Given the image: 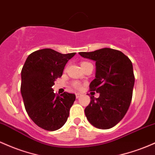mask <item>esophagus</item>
Listing matches in <instances>:
<instances>
[{"mask_svg":"<svg viewBox=\"0 0 155 155\" xmlns=\"http://www.w3.org/2000/svg\"><path fill=\"white\" fill-rule=\"evenodd\" d=\"M81 93H76V98H79V97L81 96Z\"/></svg>","mask_w":155,"mask_h":155,"instance_id":"1","label":"esophagus"}]
</instances>
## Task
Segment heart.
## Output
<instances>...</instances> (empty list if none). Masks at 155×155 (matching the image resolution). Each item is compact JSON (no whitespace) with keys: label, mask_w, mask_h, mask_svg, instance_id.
<instances>
[{"label":"heart","mask_w":155,"mask_h":155,"mask_svg":"<svg viewBox=\"0 0 155 155\" xmlns=\"http://www.w3.org/2000/svg\"><path fill=\"white\" fill-rule=\"evenodd\" d=\"M84 63H88V62H81V64H84ZM75 87H79V84H75Z\"/></svg>","instance_id":"heart-1"}]
</instances>
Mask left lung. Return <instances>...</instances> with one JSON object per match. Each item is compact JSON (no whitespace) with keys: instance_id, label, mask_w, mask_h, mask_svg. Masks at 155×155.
<instances>
[{"instance_id":"obj_1","label":"left lung","mask_w":155,"mask_h":155,"mask_svg":"<svg viewBox=\"0 0 155 155\" xmlns=\"http://www.w3.org/2000/svg\"><path fill=\"white\" fill-rule=\"evenodd\" d=\"M79 54L96 62L90 89L99 97L91 96L84 110L87 119L96 128L108 130L122 120L130 107L135 84L132 63L121 51L109 48Z\"/></svg>"}]
</instances>
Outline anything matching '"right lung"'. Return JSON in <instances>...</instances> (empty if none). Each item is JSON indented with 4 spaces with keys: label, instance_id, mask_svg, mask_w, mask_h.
I'll list each match as a JSON object with an SVG mask.
<instances>
[{
    "label": "right lung",
    "instance_id": "right-lung-1",
    "mask_svg": "<svg viewBox=\"0 0 155 155\" xmlns=\"http://www.w3.org/2000/svg\"><path fill=\"white\" fill-rule=\"evenodd\" d=\"M75 54L41 49L31 53L22 68L20 92L25 110L35 124L43 130H57L67 121L76 96L67 92L57 96L52 87Z\"/></svg>",
    "mask_w": 155,
    "mask_h": 155
}]
</instances>
